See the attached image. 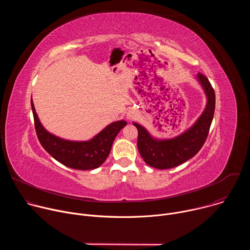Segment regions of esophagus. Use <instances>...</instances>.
I'll use <instances>...</instances> for the list:
<instances>
[{"label":"esophagus","instance_id":"esophagus-1","mask_svg":"<svg viewBox=\"0 0 250 250\" xmlns=\"http://www.w3.org/2000/svg\"><path fill=\"white\" fill-rule=\"evenodd\" d=\"M135 116H136L135 110H130V111H128V113H127V118H128V119H133Z\"/></svg>","mask_w":250,"mask_h":250}]
</instances>
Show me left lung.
<instances>
[{
	"instance_id": "left-lung-1",
	"label": "left lung",
	"mask_w": 250,
	"mask_h": 250,
	"mask_svg": "<svg viewBox=\"0 0 250 250\" xmlns=\"http://www.w3.org/2000/svg\"><path fill=\"white\" fill-rule=\"evenodd\" d=\"M196 79L202 86L206 108L198 120L187 130L169 139L153 137L141 125L133 123L138 130L137 148L145 162L156 169H169L180 165L195 156L204 146L216 108V95L208 78L198 73Z\"/></svg>"
}]
</instances>
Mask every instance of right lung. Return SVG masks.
I'll return each instance as SVG.
<instances>
[{
  "label": "right lung",
  "mask_w": 250,
  "mask_h": 250,
  "mask_svg": "<svg viewBox=\"0 0 250 250\" xmlns=\"http://www.w3.org/2000/svg\"><path fill=\"white\" fill-rule=\"evenodd\" d=\"M34 126L42 147L61 164L78 170H91L100 167L111 152L113 142L126 122L122 120L106 125L93 138L74 141L58 137L47 131L35 112L31 99Z\"/></svg>",
  "instance_id": "1"
}]
</instances>
